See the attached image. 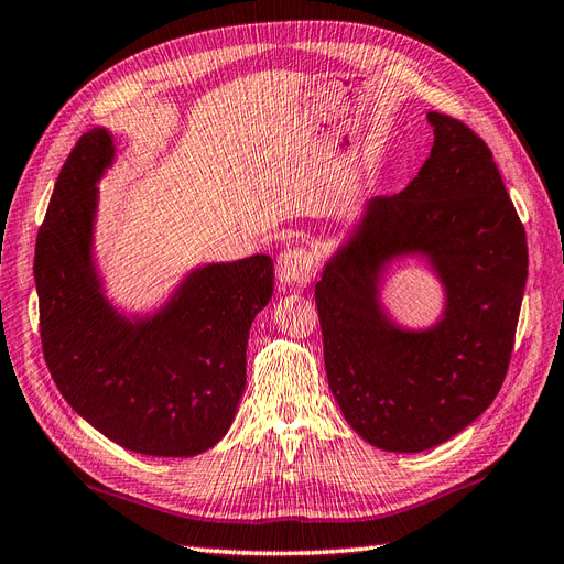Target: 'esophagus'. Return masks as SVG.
Masks as SVG:
<instances>
[{
  "mask_svg": "<svg viewBox=\"0 0 564 564\" xmlns=\"http://www.w3.org/2000/svg\"><path fill=\"white\" fill-rule=\"evenodd\" d=\"M276 276L285 285H302L314 276V257L305 248L283 250L276 259Z\"/></svg>",
  "mask_w": 564,
  "mask_h": 564,
  "instance_id": "esophagus-1",
  "label": "esophagus"
}]
</instances>
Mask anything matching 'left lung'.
Listing matches in <instances>:
<instances>
[{"label":"left lung","instance_id":"left-lung-1","mask_svg":"<svg viewBox=\"0 0 564 564\" xmlns=\"http://www.w3.org/2000/svg\"><path fill=\"white\" fill-rule=\"evenodd\" d=\"M433 148L405 191L373 197L355 236L314 288L328 386L348 424L391 453H422L496 400L514 348L527 283V234L488 144L429 111ZM420 251L446 285L444 319L398 329L378 279Z\"/></svg>","mask_w":564,"mask_h":564}]
</instances>
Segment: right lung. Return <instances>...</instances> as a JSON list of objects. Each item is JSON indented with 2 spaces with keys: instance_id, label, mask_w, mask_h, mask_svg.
I'll return each instance as SVG.
<instances>
[{
  "instance_id": "add662e5",
  "label": "right lung",
  "mask_w": 564,
  "mask_h": 564,
  "mask_svg": "<svg viewBox=\"0 0 564 564\" xmlns=\"http://www.w3.org/2000/svg\"><path fill=\"white\" fill-rule=\"evenodd\" d=\"M111 159L105 128L80 135L37 230L42 352L68 405L109 441L140 455L193 457L234 422L273 262L254 254L202 267L150 319H126L99 291L90 254L95 183Z\"/></svg>"
}]
</instances>
